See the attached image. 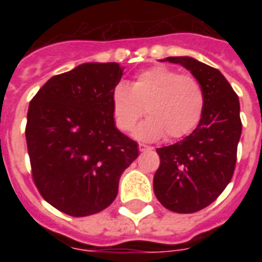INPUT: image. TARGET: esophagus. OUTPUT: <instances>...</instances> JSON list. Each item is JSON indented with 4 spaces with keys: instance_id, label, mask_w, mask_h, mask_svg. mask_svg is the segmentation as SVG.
I'll return each instance as SVG.
<instances>
[{
    "instance_id": "esophagus-1",
    "label": "esophagus",
    "mask_w": 262,
    "mask_h": 262,
    "mask_svg": "<svg viewBox=\"0 0 262 262\" xmlns=\"http://www.w3.org/2000/svg\"><path fill=\"white\" fill-rule=\"evenodd\" d=\"M152 148L148 147V145H144V144H139V151L140 152H145V151H151Z\"/></svg>"
}]
</instances>
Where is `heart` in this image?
Segmentation results:
<instances>
[{"mask_svg": "<svg viewBox=\"0 0 262 262\" xmlns=\"http://www.w3.org/2000/svg\"><path fill=\"white\" fill-rule=\"evenodd\" d=\"M113 115L119 130H132L144 114L135 136L156 141L168 135L182 139L194 130L204 113V92L199 81L179 75L171 68L158 65L140 72L130 85L118 83L111 95Z\"/></svg>", "mask_w": 262, "mask_h": 262, "instance_id": "heart-1", "label": "heart"}]
</instances>
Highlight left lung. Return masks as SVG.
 Segmentation results:
<instances>
[{"label": "left lung", "mask_w": 262, "mask_h": 262, "mask_svg": "<svg viewBox=\"0 0 262 262\" xmlns=\"http://www.w3.org/2000/svg\"><path fill=\"white\" fill-rule=\"evenodd\" d=\"M179 63L203 88L204 113L190 135L168 147L158 148L160 166L154 191L163 207L193 213L213 203L234 174L242 133L239 99L217 69L191 57L162 59Z\"/></svg>", "instance_id": "obj_1"}]
</instances>
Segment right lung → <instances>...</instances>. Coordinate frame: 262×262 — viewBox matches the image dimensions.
Segmentation results:
<instances>
[{"instance_id": "1", "label": "right lung", "mask_w": 262, "mask_h": 262, "mask_svg": "<svg viewBox=\"0 0 262 262\" xmlns=\"http://www.w3.org/2000/svg\"><path fill=\"white\" fill-rule=\"evenodd\" d=\"M123 75L117 62H87L53 76L31 100L26 140L32 178L47 203L81 217L107 208L121 174L139 156L117 129L111 95Z\"/></svg>"}]
</instances>
